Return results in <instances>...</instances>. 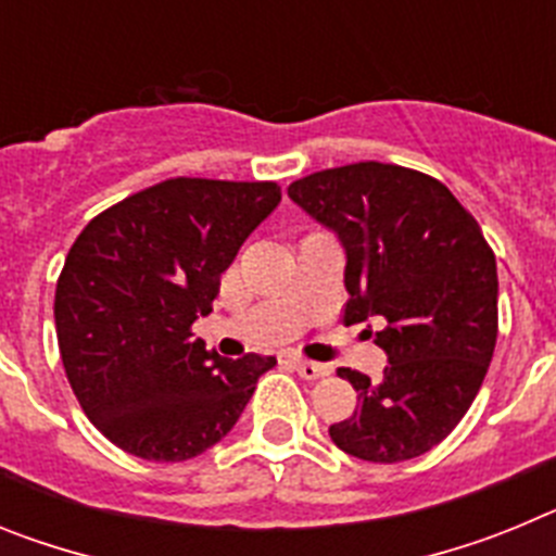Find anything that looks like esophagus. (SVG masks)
Segmentation results:
<instances>
[{
    "label": "esophagus",
    "mask_w": 556,
    "mask_h": 556,
    "mask_svg": "<svg viewBox=\"0 0 556 556\" xmlns=\"http://www.w3.org/2000/svg\"><path fill=\"white\" fill-rule=\"evenodd\" d=\"M292 365L306 381H317V378H326L328 372H331L326 365H320V362H306V358H292Z\"/></svg>",
    "instance_id": "esophagus-1"
}]
</instances>
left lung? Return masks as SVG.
Segmentation results:
<instances>
[{
    "label": "left lung",
    "mask_w": 556,
    "mask_h": 556,
    "mask_svg": "<svg viewBox=\"0 0 556 556\" xmlns=\"http://www.w3.org/2000/svg\"><path fill=\"white\" fill-rule=\"evenodd\" d=\"M289 198L345 250L348 326L387 320L384 378L339 367L358 406L328 434L365 462L426 454L470 409L498 337V273L479 223L440 180L378 161L314 172Z\"/></svg>",
    "instance_id": "obj_1"
}]
</instances>
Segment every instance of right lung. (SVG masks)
Listing matches in <instances>:
<instances>
[{"label":"right lung","mask_w":556,"mask_h":556,"mask_svg":"<svg viewBox=\"0 0 556 556\" xmlns=\"http://www.w3.org/2000/svg\"><path fill=\"white\" fill-rule=\"evenodd\" d=\"M278 203V184L172 178L77 236L55 289L58 348L83 412L113 445L184 462L233 429L275 356L205 351L191 323Z\"/></svg>","instance_id":"add662e5"}]
</instances>
